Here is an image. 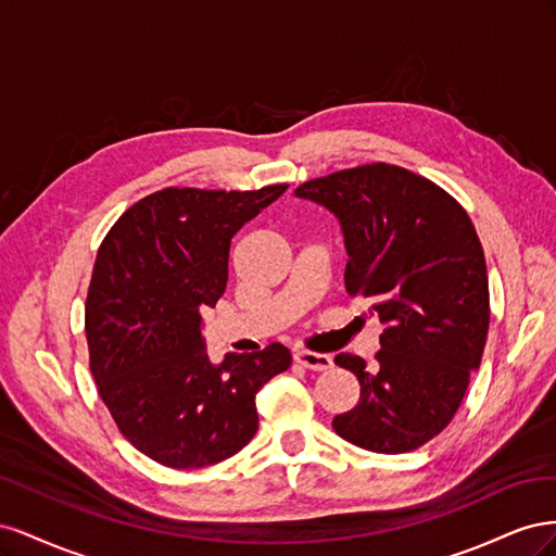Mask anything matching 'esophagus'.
Instances as JSON below:
<instances>
[{"mask_svg":"<svg viewBox=\"0 0 556 556\" xmlns=\"http://www.w3.org/2000/svg\"><path fill=\"white\" fill-rule=\"evenodd\" d=\"M294 362L313 368V371H327V368L333 366L331 355H325V352H311V350H294Z\"/></svg>","mask_w":556,"mask_h":556,"instance_id":"esophagus-1","label":"esophagus"}]
</instances>
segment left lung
I'll return each instance as SVG.
<instances>
[{
    "label": "left lung",
    "instance_id": "left-lung-1",
    "mask_svg": "<svg viewBox=\"0 0 556 556\" xmlns=\"http://www.w3.org/2000/svg\"><path fill=\"white\" fill-rule=\"evenodd\" d=\"M339 217L345 290L374 299L382 323L376 368L350 352L336 364L359 380V403L333 417L341 439L410 452L462 406L490 329V285L468 213L439 185L394 164H364L294 190Z\"/></svg>",
    "mask_w": 556,
    "mask_h": 556
}]
</instances>
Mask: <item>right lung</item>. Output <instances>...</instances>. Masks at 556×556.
Masks as SVG:
<instances>
[{
	"label": "right lung",
	"instance_id": "right-lung-1",
	"mask_svg": "<svg viewBox=\"0 0 556 556\" xmlns=\"http://www.w3.org/2000/svg\"><path fill=\"white\" fill-rule=\"evenodd\" d=\"M288 190L166 188L141 199L97 252L86 301L90 371L125 439L172 468H204L250 443L255 396L288 371L290 350L213 364L204 313L227 288L229 245Z\"/></svg>",
	"mask_w": 556,
	"mask_h": 556
}]
</instances>
